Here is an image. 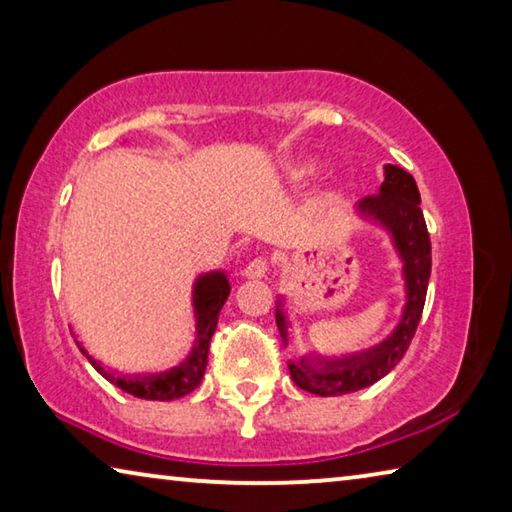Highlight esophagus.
I'll use <instances>...</instances> for the list:
<instances>
[{
    "instance_id": "esophagus-1",
    "label": "esophagus",
    "mask_w": 512,
    "mask_h": 512,
    "mask_svg": "<svg viewBox=\"0 0 512 512\" xmlns=\"http://www.w3.org/2000/svg\"><path fill=\"white\" fill-rule=\"evenodd\" d=\"M266 259L264 257H257L253 259V262H248L246 268H244V275L248 277V280H262V277L266 275Z\"/></svg>"
}]
</instances>
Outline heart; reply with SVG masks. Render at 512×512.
Listing matches in <instances>:
<instances>
[{
  "mask_svg": "<svg viewBox=\"0 0 512 512\" xmlns=\"http://www.w3.org/2000/svg\"><path fill=\"white\" fill-rule=\"evenodd\" d=\"M314 173H316L314 164L298 162V164H293V167H289L287 176H289V180H293V183H302V180H307L309 176H314Z\"/></svg>",
  "mask_w": 512,
  "mask_h": 512,
  "instance_id": "b5f03b06",
  "label": "heart"
}]
</instances>
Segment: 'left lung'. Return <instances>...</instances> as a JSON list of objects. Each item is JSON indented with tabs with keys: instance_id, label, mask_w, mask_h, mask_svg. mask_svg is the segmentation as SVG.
Segmentation results:
<instances>
[{
	"instance_id": "1",
	"label": "left lung",
	"mask_w": 512,
	"mask_h": 512,
	"mask_svg": "<svg viewBox=\"0 0 512 512\" xmlns=\"http://www.w3.org/2000/svg\"><path fill=\"white\" fill-rule=\"evenodd\" d=\"M357 212L379 223L391 235L395 253L402 262L406 302L402 318L397 320L393 332L372 348L341 354V357H323L318 352H309L296 361H289V372L296 386L320 397L361 391V388H368L381 377H386L409 350L420 323L424 298H427L431 241L420 210L418 185H415L411 173L395 167V164H386L379 194L361 198ZM275 323L284 345H289L291 323L282 296H277L275 302Z\"/></svg>"
}]
</instances>
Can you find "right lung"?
Instances as JSON below:
<instances>
[{
  "label": "right lung",
  "instance_id": "obj_1",
  "mask_svg": "<svg viewBox=\"0 0 512 512\" xmlns=\"http://www.w3.org/2000/svg\"><path fill=\"white\" fill-rule=\"evenodd\" d=\"M230 296V280L225 271H207L201 273L194 280L192 287V307H194V320H196V339L192 350L187 357L164 372H144V375H121L117 370H110L103 366L99 359L83 348L81 341H76L81 352L88 357V361L106 377L110 384H115L124 393H131L133 397H142V400H158V402H171L178 400L187 393L198 388L207 368V354H210V341L219 323V311L223 309L225 300Z\"/></svg>",
  "mask_w": 512,
  "mask_h": 512
}]
</instances>
